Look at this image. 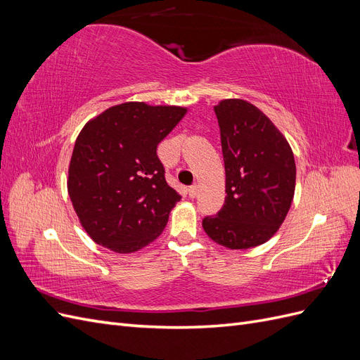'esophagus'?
Segmentation results:
<instances>
[{"mask_svg":"<svg viewBox=\"0 0 360 360\" xmlns=\"http://www.w3.org/2000/svg\"><path fill=\"white\" fill-rule=\"evenodd\" d=\"M188 192H189V197H191V198L197 197V195H198V186H197V184H193V186H191Z\"/></svg>","mask_w":360,"mask_h":360,"instance_id":"34e87169","label":"esophagus"}]
</instances>
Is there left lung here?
Masks as SVG:
<instances>
[{
	"instance_id": "left-lung-1",
	"label": "left lung",
	"mask_w": 360,
	"mask_h": 360,
	"mask_svg": "<svg viewBox=\"0 0 360 360\" xmlns=\"http://www.w3.org/2000/svg\"><path fill=\"white\" fill-rule=\"evenodd\" d=\"M225 163V204L202 228L217 245L249 249L266 243L285 221L296 189V163L287 138L243 99L214 108Z\"/></svg>"
}]
</instances>
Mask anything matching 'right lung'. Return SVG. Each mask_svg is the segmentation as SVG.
<instances>
[{"label":"right lung","instance_id":"obj_1","mask_svg":"<svg viewBox=\"0 0 360 360\" xmlns=\"http://www.w3.org/2000/svg\"><path fill=\"white\" fill-rule=\"evenodd\" d=\"M186 112L183 106L126 102L85 123L68 191L93 242L132 254L162 234L180 195L168 186L156 148Z\"/></svg>","mask_w":360,"mask_h":360}]
</instances>
